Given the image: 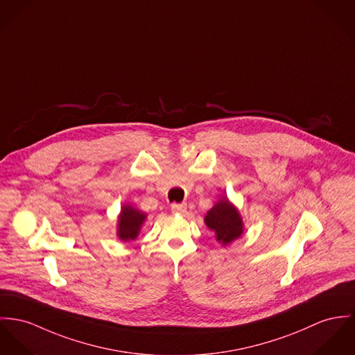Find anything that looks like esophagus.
<instances>
[{"label": "esophagus", "instance_id": "obj_1", "mask_svg": "<svg viewBox=\"0 0 355 355\" xmlns=\"http://www.w3.org/2000/svg\"><path fill=\"white\" fill-rule=\"evenodd\" d=\"M171 212L182 215L187 212V204H173L171 205Z\"/></svg>", "mask_w": 355, "mask_h": 355}]
</instances>
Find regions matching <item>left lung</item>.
Wrapping results in <instances>:
<instances>
[{"label": "left lung", "instance_id": "1", "mask_svg": "<svg viewBox=\"0 0 355 355\" xmlns=\"http://www.w3.org/2000/svg\"><path fill=\"white\" fill-rule=\"evenodd\" d=\"M205 225L215 232V238L223 245H230L243 235L245 224L238 208L228 200L220 198L218 202L207 212Z\"/></svg>", "mask_w": 355, "mask_h": 355}]
</instances>
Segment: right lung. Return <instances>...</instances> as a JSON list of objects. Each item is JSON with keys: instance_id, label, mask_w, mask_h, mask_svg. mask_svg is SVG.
Returning a JSON list of instances; mask_svg holds the SVG:
<instances>
[{"instance_id": "add662e5", "label": "right lung", "mask_w": 355, "mask_h": 355, "mask_svg": "<svg viewBox=\"0 0 355 355\" xmlns=\"http://www.w3.org/2000/svg\"><path fill=\"white\" fill-rule=\"evenodd\" d=\"M147 215L132 207L131 204H124L117 216L116 235L123 242L135 241L140 234L141 225L144 224Z\"/></svg>"}]
</instances>
